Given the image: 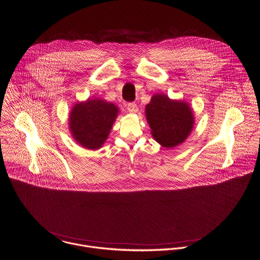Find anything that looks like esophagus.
<instances>
[{"label":"esophagus","mask_w":260,"mask_h":260,"mask_svg":"<svg viewBox=\"0 0 260 260\" xmlns=\"http://www.w3.org/2000/svg\"><path fill=\"white\" fill-rule=\"evenodd\" d=\"M126 109H127L128 112H131V113H136V112H138V106H137V104H135V103H129V104H127V105H126Z\"/></svg>","instance_id":"34e87169"}]
</instances>
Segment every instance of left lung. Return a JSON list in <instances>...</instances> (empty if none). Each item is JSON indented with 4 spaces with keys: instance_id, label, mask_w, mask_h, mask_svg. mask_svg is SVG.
<instances>
[{
    "instance_id": "8db88e82",
    "label": "left lung",
    "mask_w": 260,
    "mask_h": 260,
    "mask_svg": "<svg viewBox=\"0 0 260 260\" xmlns=\"http://www.w3.org/2000/svg\"><path fill=\"white\" fill-rule=\"evenodd\" d=\"M146 116L154 139L166 148L182 144L194 124L193 112L188 104L172 101L164 94L152 98L146 106Z\"/></svg>"
}]
</instances>
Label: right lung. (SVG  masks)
Instances as JSON below:
<instances>
[{
	"label": "right lung",
	"instance_id": "add662e5",
	"mask_svg": "<svg viewBox=\"0 0 260 260\" xmlns=\"http://www.w3.org/2000/svg\"><path fill=\"white\" fill-rule=\"evenodd\" d=\"M117 112L114 104L102 100H88L76 104L69 116L73 138L86 149H100L109 135Z\"/></svg>",
	"mask_w": 260,
	"mask_h": 260
}]
</instances>
